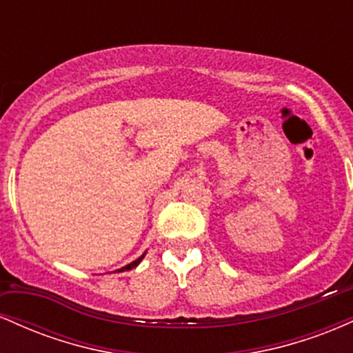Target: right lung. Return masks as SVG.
<instances>
[{
	"mask_svg": "<svg viewBox=\"0 0 353 353\" xmlns=\"http://www.w3.org/2000/svg\"><path fill=\"white\" fill-rule=\"evenodd\" d=\"M143 257H144V255H141L139 259H136L134 262H131V264H128V265H125V267H123V269H121V270H131V269H134V267H136L137 264H139L141 261H143Z\"/></svg>",
	"mask_w": 353,
	"mask_h": 353,
	"instance_id": "add662e5",
	"label": "right lung"
}]
</instances>
